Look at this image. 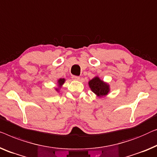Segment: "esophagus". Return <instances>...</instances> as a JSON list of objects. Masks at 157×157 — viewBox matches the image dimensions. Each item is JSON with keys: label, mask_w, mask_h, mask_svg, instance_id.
<instances>
[{"label": "esophagus", "mask_w": 157, "mask_h": 157, "mask_svg": "<svg viewBox=\"0 0 157 157\" xmlns=\"http://www.w3.org/2000/svg\"><path fill=\"white\" fill-rule=\"evenodd\" d=\"M72 79H74V80H79L80 79V77L78 76H72Z\"/></svg>", "instance_id": "34e87169"}]
</instances>
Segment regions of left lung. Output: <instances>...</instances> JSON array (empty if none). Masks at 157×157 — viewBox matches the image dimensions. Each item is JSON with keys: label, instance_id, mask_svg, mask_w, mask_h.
Masks as SVG:
<instances>
[{"label": "left lung", "instance_id": "1", "mask_svg": "<svg viewBox=\"0 0 157 157\" xmlns=\"http://www.w3.org/2000/svg\"><path fill=\"white\" fill-rule=\"evenodd\" d=\"M88 84L92 91L98 96H104L108 94L109 86L101 81L98 77H95L89 81Z\"/></svg>", "mask_w": 157, "mask_h": 157}]
</instances>
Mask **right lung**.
Instances as JSON below:
<instances>
[{
	"label": "right lung",
	"instance_id": "add662e5",
	"mask_svg": "<svg viewBox=\"0 0 157 157\" xmlns=\"http://www.w3.org/2000/svg\"><path fill=\"white\" fill-rule=\"evenodd\" d=\"M65 81V79L64 78H60L59 80L58 81V83H59V86H62V84L64 83ZM56 90H58V89H56Z\"/></svg>",
	"mask_w": 157,
	"mask_h": 157
}]
</instances>
